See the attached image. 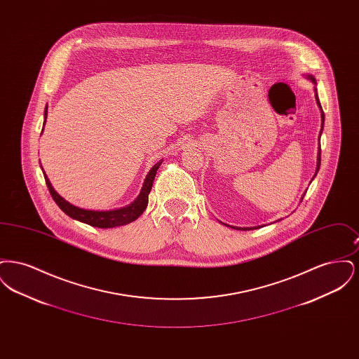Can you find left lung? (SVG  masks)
<instances>
[{"label":"left lung","mask_w":359,"mask_h":359,"mask_svg":"<svg viewBox=\"0 0 359 359\" xmlns=\"http://www.w3.org/2000/svg\"><path fill=\"white\" fill-rule=\"evenodd\" d=\"M306 78H308L313 85L316 86V81H315V78L312 76V75H306ZM315 88V100H316V103H318V106H319V109H320V117H322V129H320V133H319V148H318V161H316V170H315V175H313V177H312V180L315 179V176L318 175V172H319V168H320V136H322V132H323V126H325V113H323V109H322V104H320V101H319V97H318V90H316V87H313ZM311 180V182H312ZM307 192V191H306ZM306 192L302 195V198H300V202L303 201V198H304V195H306ZM224 226H229V224H226V223H223ZM229 227H231V229H237V230H243V231H246V230H253V229H258V227H237V226H229Z\"/></svg>","instance_id":"1"}]
</instances>
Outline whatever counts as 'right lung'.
Wrapping results in <instances>:
<instances>
[{
    "label": "right lung",
    "instance_id": "add662e5",
    "mask_svg": "<svg viewBox=\"0 0 359 359\" xmlns=\"http://www.w3.org/2000/svg\"><path fill=\"white\" fill-rule=\"evenodd\" d=\"M47 114H48V106H46V110H44L43 130H44V125H46V121H47ZM161 163H163V160L157 161L154 167L151 168V171L148 172L138 196L130 205L120 207V208H114V210H104V211L103 210L102 211L86 210V208H81V207L71 205L69 202H67L65 198H62L55 191V188L52 187L48 176L46 175V172H44L43 168L41 170H43V173H44V179H46V183H47V187H48L50 192H51V196L53 198L55 203L60 207V210L65 214H67L72 219H76L79 222L87 223V224L94 226V227L110 229V227H117V226H123V224L133 222L145 211V208L148 205V195H149V192L152 189L156 172L158 170V167L161 165Z\"/></svg>",
    "mask_w": 359,
    "mask_h": 359
}]
</instances>
